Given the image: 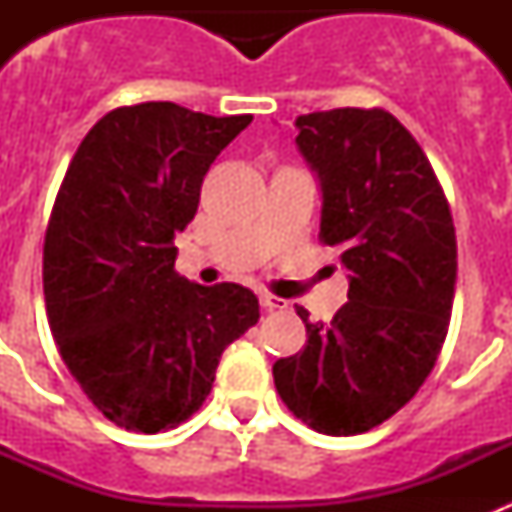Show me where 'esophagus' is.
Instances as JSON below:
<instances>
[{
	"label": "esophagus",
	"instance_id": "esophagus-1",
	"mask_svg": "<svg viewBox=\"0 0 512 512\" xmlns=\"http://www.w3.org/2000/svg\"><path fill=\"white\" fill-rule=\"evenodd\" d=\"M259 302H261V305H264V310H271V312H274V310H287V307H289L287 300H282V297L269 295V292H261Z\"/></svg>",
	"mask_w": 512,
	"mask_h": 512
}]
</instances>
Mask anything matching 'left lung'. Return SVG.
<instances>
[{
  "label": "left lung",
  "mask_w": 512,
  "mask_h": 512,
  "mask_svg": "<svg viewBox=\"0 0 512 512\" xmlns=\"http://www.w3.org/2000/svg\"><path fill=\"white\" fill-rule=\"evenodd\" d=\"M295 128L323 197L320 238L348 271V302L330 323L297 307L307 343L271 372L312 431L356 436L410 402L436 364L454 305V220L423 148L390 112H312Z\"/></svg>",
  "instance_id": "1"
}]
</instances>
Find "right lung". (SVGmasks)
Returning a JSON list of instances; mask_svg holds the SVG:
<instances>
[{"label": "right lung", "mask_w": 512, "mask_h": 512, "mask_svg": "<svg viewBox=\"0 0 512 512\" xmlns=\"http://www.w3.org/2000/svg\"><path fill=\"white\" fill-rule=\"evenodd\" d=\"M251 120L174 102L120 107L63 176L45 233V310L63 364L120 428L158 433L197 413L223 351L259 320L251 289L174 271V235L192 223L207 169Z\"/></svg>", "instance_id": "right-lung-1"}]
</instances>
